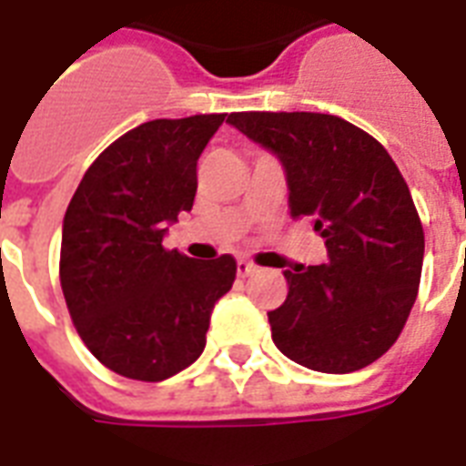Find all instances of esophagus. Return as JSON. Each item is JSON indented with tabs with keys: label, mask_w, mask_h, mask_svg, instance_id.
I'll return each instance as SVG.
<instances>
[{
	"label": "esophagus",
	"mask_w": 466,
	"mask_h": 466,
	"mask_svg": "<svg viewBox=\"0 0 466 466\" xmlns=\"http://www.w3.org/2000/svg\"><path fill=\"white\" fill-rule=\"evenodd\" d=\"M254 271H257V264H251L248 258H239V261H237V273H239V276H251Z\"/></svg>",
	"instance_id": "34e87169"
}]
</instances>
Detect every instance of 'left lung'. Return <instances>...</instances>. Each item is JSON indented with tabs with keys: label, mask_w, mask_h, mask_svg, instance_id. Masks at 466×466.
<instances>
[{
	"label": "left lung",
	"mask_w": 466,
	"mask_h": 466,
	"mask_svg": "<svg viewBox=\"0 0 466 466\" xmlns=\"http://www.w3.org/2000/svg\"><path fill=\"white\" fill-rule=\"evenodd\" d=\"M227 122L279 156L290 218H310L328 264L283 271L273 344L300 367L350 374L393 347L418 296L425 234L389 151L319 112H232Z\"/></svg>",
	"instance_id": "1"
}]
</instances>
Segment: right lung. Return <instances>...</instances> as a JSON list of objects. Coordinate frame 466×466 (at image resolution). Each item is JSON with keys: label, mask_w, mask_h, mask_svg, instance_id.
<instances>
[{"label": "right lung", "mask_w": 466, "mask_h": 466, "mask_svg": "<svg viewBox=\"0 0 466 466\" xmlns=\"http://www.w3.org/2000/svg\"><path fill=\"white\" fill-rule=\"evenodd\" d=\"M225 115L154 119L92 161L63 219L60 289L77 335L109 371L163 381L205 350L209 312L237 261L163 247L166 222L193 208L198 158Z\"/></svg>", "instance_id": "add662e5"}]
</instances>
